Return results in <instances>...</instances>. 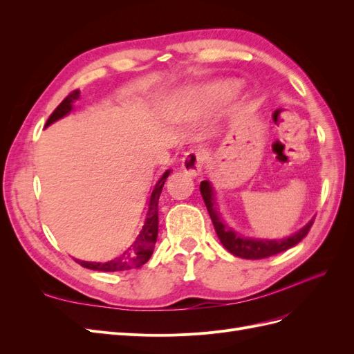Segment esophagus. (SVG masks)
I'll return each instance as SVG.
<instances>
[{
  "mask_svg": "<svg viewBox=\"0 0 354 354\" xmlns=\"http://www.w3.org/2000/svg\"><path fill=\"white\" fill-rule=\"evenodd\" d=\"M205 162V155L196 151H189L181 159V168L190 177H198L202 174V167Z\"/></svg>",
  "mask_w": 354,
  "mask_h": 354,
  "instance_id": "1",
  "label": "esophagus"
}]
</instances>
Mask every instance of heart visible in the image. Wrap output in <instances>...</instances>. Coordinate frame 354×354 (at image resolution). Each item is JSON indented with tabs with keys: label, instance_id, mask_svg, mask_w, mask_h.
<instances>
[{
	"label": "heart",
	"instance_id": "heart-1",
	"mask_svg": "<svg viewBox=\"0 0 354 354\" xmlns=\"http://www.w3.org/2000/svg\"><path fill=\"white\" fill-rule=\"evenodd\" d=\"M232 90V84L230 82H227V84H221L220 85V91H230Z\"/></svg>",
	"mask_w": 354,
	"mask_h": 354
}]
</instances>
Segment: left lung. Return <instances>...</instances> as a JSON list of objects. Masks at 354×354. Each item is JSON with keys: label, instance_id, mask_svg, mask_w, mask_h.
Returning a JSON list of instances; mask_svg holds the SVG:
<instances>
[{"label": "left lung", "instance_id": "left-lung-1", "mask_svg": "<svg viewBox=\"0 0 354 354\" xmlns=\"http://www.w3.org/2000/svg\"><path fill=\"white\" fill-rule=\"evenodd\" d=\"M199 189L220 242L230 254H233L234 257H241V259L260 260V259H267V257H272L292 248V246H295L299 241H303V238H306V234L308 233L310 227H312L313 220H315L312 218L306 224V226H303L301 229L297 230L288 238H282V239L246 238V236H242V234L238 233L236 230H233L229 224L221 218V214L217 207L216 190H214L211 181L203 180Z\"/></svg>", "mask_w": 354, "mask_h": 354}]
</instances>
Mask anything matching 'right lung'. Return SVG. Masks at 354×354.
<instances>
[{"instance_id":"obj_1","label":"right lung","mask_w":354,"mask_h":354,"mask_svg":"<svg viewBox=\"0 0 354 354\" xmlns=\"http://www.w3.org/2000/svg\"><path fill=\"white\" fill-rule=\"evenodd\" d=\"M78 99H80V90L72 91L68 97L57 106L56 111L50 115L46 127L62 120L63 116L69 115L73 109V103ZM169 173H171V169H167L165 173L160 176V178L156 181V185L153 186L151 198H149V202H147V212H146L143 227H142L140 233L137 234L134 242L128 246L127 251H124V254H121L120 257H116V259H113L111 261H106V263L82 261V260H77V259H75V261L81 264L82 267H85V269H91V270L124 272V270L136 269V267H142L149 259H151L153 254L156 238H158V201H159L160 192H162L165 180L168 178Z\"/></svg>"}]
</instances>
